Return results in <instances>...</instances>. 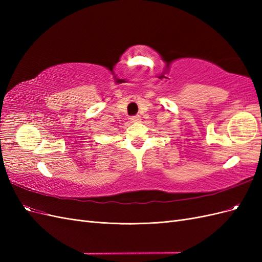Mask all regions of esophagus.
Listing matches in <instances>:
<instances>
[{
  "instance_id": "obj_1",
  "label": "esophagus",
  "mask_w": 262,
  "mask_h": 262,
  "mask_svg": "<svg viewBox=\"0 0 262 262\" xmlns=\"http://www.w3.org/2000/svg\"><path fill=\"white\" fill-rule=\"evenodd\" d=\"M130 120L132 123H138L141 121V117L140 116H133L130 118Z\"/></svg>"
}]
</instances>
